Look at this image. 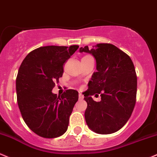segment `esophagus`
<instances>
[{
  "label": "esophagus",
  "mask_w": 157,
  "mask_h": 157,
  "mask_svg": "<svg viewBox=\"0 0 157 157\" xmlns=\"http://www.w3.org/2000/svg\"><path fill=\"white\" fill-rule=\"evenodd\" d=\"M83 98H84L83 95H82V93H79V94H78V98H79V99L82 100V99H83Z\"/></svg>",
  "instance_id": "esophagus-1"
}]
</instances>
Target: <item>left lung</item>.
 <instances>
[{
	"label": "left lung",
	"instance_id": "8db88e82",
	"mask_svg": "<svg viewBox=\"0 0 157 157\" xmlns=\"http://www.w3.org/2000/svg\"><path fill=\"white\" fill-rule=\"evenodd\" d=\"M79 52L91 54L96 59L97 70L84 95L87 103L86 123L96 133H115L130 119L136 104L137 78L133 61L125 52L110 44H98L90 50L85 46ZM95 93L101 96L100 102L91 97Z\"/></svg>",
	"mask_w": 157,
	"mask_h": 157
}]
</instances>
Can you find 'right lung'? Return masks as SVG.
<instances>
[{
  "instance_id": "add662e5",
  "label": "right lung",
  "mask_w": 157,
  "mask_h": 157,
  "mask_svg": "<svg viewBox=\"0 0 157 157\" xmlns=\"http://www.w3.org/2000/svg\"><path fill=\"white\" fill-rule=\"evenodd\" d=\"M78 48L47 46L29 52L16 78L17 105L32 131L44 138H56L67 131L78 93L67 90L61 96L52 93L63 75V65Z\"/></svg>"
}]
</instances>
